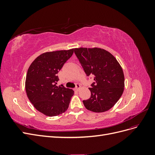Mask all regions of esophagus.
Here are the masks:
<instances>
[{
	"label": "esophagus",
	"mask_w": 155,
	"mask_h": 155,
	"mask_svg": "<svg viewBox=\"0 0 155 155\" xmlns=\"http://www.w3.org/2000/svg\"><path fill=\"white\" fill-rule=\"evenodd\" d=\"M81 88V86H80V85H76V87L74 88V90L76 91H79V88Z\"/></svg>",
	"instance_id": "34e87169"
}]
</instances>
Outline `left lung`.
<instances>
[{
    "mask_svg": "<svg viewBox=\"0 0 155 155\" xmlns=\"http://www.w3.org/2000/svg\"><path fill=\"white\" fill-rule=\"evenodd\" d=\"M74 53L87 76L94 77L91 96L83 103L87 109L105 112L113 107L122 95L125 86L123 70L108 51L100 48H75Z\"/></svg>",
    "mask_w": 155,
    "mask_h": 155,
    "instance_id": "obj_1",
    "label": "left lung"
}]
</instances>
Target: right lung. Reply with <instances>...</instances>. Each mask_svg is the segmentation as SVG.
Masks as SVG:
<instances>
[{"label":"right lung","instance_id":"add662e5","mask_svg":"<svg viewBox=\"0 0 155 155\" xmlns=\"http://www.w3.org/2000/svg\"><path fill=\"white\" fill-rule=\"evenodd\" d=\"M74 51L73 48L42 54L28 70L25 82L27 96L35 109L46 116H58L68 109L74 91L56 84L59 71Z\"/></svg>","mask_w":155,"mask_h":155}]
</instances>
